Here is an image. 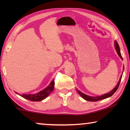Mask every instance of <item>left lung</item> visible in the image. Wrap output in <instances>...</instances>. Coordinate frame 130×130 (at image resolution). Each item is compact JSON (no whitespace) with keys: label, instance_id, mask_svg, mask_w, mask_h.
<instances>
[{"label":"left lung","instance_id":"8db88e82","mask_svg":"<svg viewBox=\"0 0 130 130\" xmlns=\"http://www.w3.org/2000/svg\"><path fill=\"white\" fill-rule=\"evenodd\" d=\"M115 49L116 50V52H117L118 54L119 57L121 58L122 60H123V58L122 57V55H121L120 53V48L119 46V45L118 42L116 41L115 42ZM122 75L120 76V80L119 81V82L118 83V84L115 87V88H114L113 90H112V91L109 92V93H106V94H103V95L102 96H96V97H92V96H88L87 94H85L84 93H82V92H81L80 91H79L78 89H77V92H78V93L80 94V95L82 97V98L86 100L87 101H89V102H97V101H99L101 100L102 99H105L109 98V97H111V96H112V94L115 93V92L117 91L118 88H119V84L120 83V81H121V79H122Z\"/></svg>","mask_w":130,"mask_h":130}]
</instances>
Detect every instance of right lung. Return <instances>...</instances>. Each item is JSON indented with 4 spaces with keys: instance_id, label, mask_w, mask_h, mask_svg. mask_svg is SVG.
Wrapping results in <instances>:
<instances>
[{
    "instance_id": "obj_1",
    "label": "right lung",
    "mask_w": 130,
    "mask_h": 130,
    "mask_svg": "<svg viewBox=\"0 0 130 130\" xmlns=\"http://www.w3.org/2000/svg\"><path fill=\"white\" fill-rule=\"evenodd\" d=\"M54 80H53L49 86L42 90V91L38 92V93L36 94H22V95L21 96L22 98L29 100L30 101H31V102H40V101L46 98L51 93V92L54 89ZM17 93L18 94L17 92Z\"/></svg>"
}]
</instances>
